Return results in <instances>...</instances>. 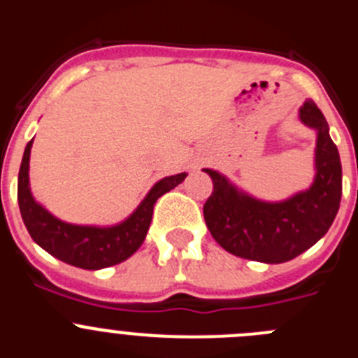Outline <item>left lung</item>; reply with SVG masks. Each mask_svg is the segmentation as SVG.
Wrapping results in <instances>:
<instances>
[{"instance_id": "8db88e82", "label": "left lung", "mask_w": 358, "mask_h": 358, "mask_svg": "<svg viewBox=\"0 0 358 358\" xmlns=\"http://www.w3.org/2000/svg\"><path fill=\"white\" fill-rule=\"evenodd\" d=\"M299 118L317 131V173L306 192L283 202H262L240 194L215 170L204 169L213 181V192L202 208L204 220L211 236L231 255L264 264H283L312 248L330 229L343 195L339 150L314 100L303 103Z\"/></svg>"}]
</instances>
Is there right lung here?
<instances>
[{
  "label": "right lung",
  "instance_id": "1",
  "mask_svg": "<svg viewBox=\"0 0 358 358\" xmlns=\"http://www.w3.org/2000/svg\"><path fill=\"white\" fill-rule=\"evenodd\" d=\"M34 141V140H31ZM31 141L24 148L17 179V201L21 217L34 242L44 251L75 267L96 271L127 260L143 243L152 220L154 204L163 194L185 181L186 173H177L161 179L148 192L138 210L115 227H90L66 224L39 206L28 186V161Z\"/></svg>",
  "mask_w": 358,
  "mask_h": 358
}]
</instances>
